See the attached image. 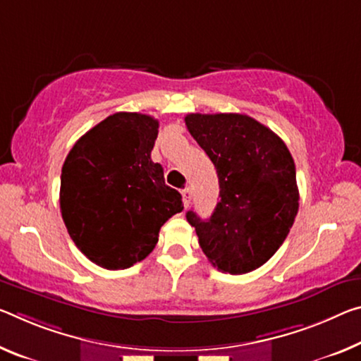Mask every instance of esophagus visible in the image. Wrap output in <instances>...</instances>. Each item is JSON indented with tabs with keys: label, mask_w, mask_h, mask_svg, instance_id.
I'll return each mask as SVG.
<instances>
[{
	"label": "esophagus",
	"mask_w": 361,
	"mask_h": 361,
	"mask_svg": "<svg viewBox=\"0 0 361 361\" xmlns=\"http://www.w3.org/2000/svg\"><path fill=\"white\" fill-rule=\"evenodd\" d=\"M181 196H183V205H185V209H188V207H190V204H191V190H190V188L183 190Z\"/></svg>",
	"instance_id": "esophagus-1"
}]
</instances>
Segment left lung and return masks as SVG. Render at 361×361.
Here are the masks:
<instances>
[{
	"mask_svg": "<svg viewBox=\"0 0 361 361\" xmlns=\"http://www.w3.org/2000/svg\"><path fill=\"white\" fill-rule=\"evenodd\" d=\"M185 122L220 185L209 220L186 214L199 245L223 273L257 270L281 247L299 210L294 159L276 133L244 114H188Z\"/></svg>",
	"mask_w": 361,
	"mask_h": 361,
	"instance_id": "8db88e82",
	"label": "left lung"
}]
</instances>
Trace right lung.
Returning a JSON list of instances; mask_svg holds the SVG:
<instances>
[{
    "label": "right lung",
    "mask_w": 361,
    "mask_h": 361,
    "mask_svg": "<svg viewBox=\"0 0 361 361\" xmlns=\"http://www.w3.org/2000/svg\"><path fill=\"white\" fill-rule=\"evenodd\" d=\"M159 120L117 112L80 138L61 173V214L77 247L96 265L123 270L145 260L160 226L183 210L151 151Z\"/></svg>",
    "instance_id": "right-lung-1"
}]
</instances>
